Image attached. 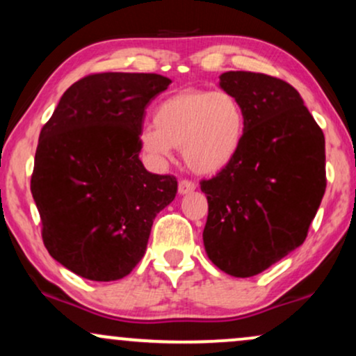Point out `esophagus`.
Segmentation results:
<instances>
[{
	"instance_id": "1",
	"label": "esophagus",
	"mask_w": 356,
	"mask_h": 356,
	"mask_svg": "<svg viewBox=\"0 0 356 356\" xmlns=\"http://www.w3.org/2000/svg\"><path fill=\"white\" fill-rule=\"evenodd\" d=\"M197 187V184L194 181H189V179H182V181H179V194H189Z\"/></svg>"
}]
</instances>
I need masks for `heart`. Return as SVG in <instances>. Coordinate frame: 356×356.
I'll use <instances>...</instances> for the list:
<instances>
[{"label":"heart","instance_id":"heart-1","mask_svg":"<svg viewBox=\"0 0 356 356\" xmlns=\"http://www.w3.org/2000/svg\"><path fill=\"white\" fill-rule=\"evenodd\" d=\"M246 136V112L227 92L186 88L167 97L154 112V127L140 130V145L162 161L182 147L187 165L199 174H214L239 152Z\"/></svg>","mask_w":356,"mask_h":356}]
</instances>
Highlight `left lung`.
Instances as JSON below:
<instances>
[{"mask_svg":"<svg viewBox=\"0 0 356 356\" xmlns=\"http://www.w3.org/2000/svg\"><path fill=\"white\" fill-rule=\"evenodd\" d=\"M219 80L246 112V136L229 164L201 181L202 239L220 271L251 277L305 243L326 189L325 136L288 81L254 72Z\"/></svg>","mask_w":356,"mask_h":356,"instance_id":"left-lung-1","label":"left lung"}]
</instances>
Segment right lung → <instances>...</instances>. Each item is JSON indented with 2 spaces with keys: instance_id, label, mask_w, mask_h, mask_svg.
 <instances>
[{
  "instance_id": "obj_1",
  "label": "right lung",
  "mask_w": 356,
  "mask_h": 356,
  "mask_svg": "<svg viewBox=\"0 0 356 356\" xmlns=\"http://www.w3.org/2000/svg\"><path fill=\"white\" fill-rule=\"evenodd\" d=\"M157 73H92L63 93L40 132L31 194L53 259L81 277L115 281L145 254L177 179L138 159L145 107L169 87Z\"/></svg>"
}]
</instances>
